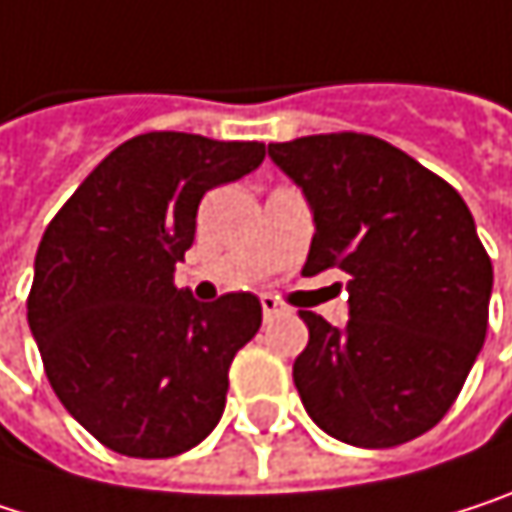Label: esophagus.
Returning a JSON list of instances; mask_svg holds the SVG:
<instances>
[{
    "label": "esophagus",
    "mask_w": 512,
    "mask_h": 512,
    "mask_svg": "<svg viewBox=\"0 0 512 512\" xmlns=\"http://www.w3.org/2000/svg\"><path fill=\"white\" fill-rule=\"evenodd\" d=\"M262 313H265V319H274V316L289 313V307L277 295H262Z\"/></svg>",
    "instance_id": "34e87169"
}]
</instances>
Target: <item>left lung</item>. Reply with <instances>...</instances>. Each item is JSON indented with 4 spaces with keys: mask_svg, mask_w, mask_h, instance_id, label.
<instances>
[{
    "mask_svg": "<svg viewBox=\"0 0 512 512\" xmlns=\"http://www.w3.org/2000/svg\"><path fill=\"white\" fill-rule=\"evenodd\" d=\"M304 190L313 277L349 274V325L301 310L310 328L292 379L307 414L355 447H396L456 402L486 340L492 262L462 196L370 133L271 142Z\"/></svg>",
    "mask_w": 512,
    "mask_h": 512,
    "instance_id": "1",
    "label": "left lung"
}]
</instances>
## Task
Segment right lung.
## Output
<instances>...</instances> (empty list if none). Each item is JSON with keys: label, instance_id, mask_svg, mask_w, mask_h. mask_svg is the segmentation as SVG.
Masks as SVG:
<instances>
[{"label": "right lung", "instance_id": "obj_1", "mask_svg": "<svg viewBox=\"0 0 512 512\" xmlns=\"http://www.w3.org/2000/svg\"><path fill=\"white\" fill-rule=\"evenodd\" d=\"M262 142L139 133L50 220L26 301L50 387L104 447L166 459L220 420L229 367L262 325L250 292L199 304L175 286L205 190L253 172Z\"/></svg>", "mask_w": 512, "mask_h": 512}]
</instances>
